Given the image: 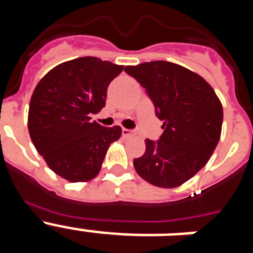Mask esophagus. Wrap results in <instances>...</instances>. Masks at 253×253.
I'll return each instance as SVG.
<instances>
[{"label": "esophagus", "instance_id": "esophagus-1", "mask_svg": "<svg viewBox=\"0 0 253 253\" xmlns=\"http://www.w3.org/2000/svg\"><path fill=\"white\" fill-rule=\"evenodd\" d=\"M133 135V131L130 130V129H123V137L125 138H129Z\"/></svg>", "mask_w": 253, "mask_h": 253}]
</instances>
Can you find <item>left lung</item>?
Masks as SVG:
<instances>
[{
    "mask_svg": "<svg viewBox=\"0 0 253 253\" xmlns=\"http://www.w3.org/2000/svg\"><path fill=\"white\" fill-rule=\"evenodd\" d=\"M125 72L146 88L163 122L160 140L146 139L134 169L154 186H180L211 157L222 133V102L202 76L176 63L146 62L125 67Z\"/></svg>",
    "mask_w": 253,
    "mask_h": 253,
    "instance_id": "obj_1",
    "label": "left lung"
}]
</instances>
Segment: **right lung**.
Here are the masks:
<instances>
[{"label": "right lung", "instance_id": "1", "mask_svg": "<svg viewBox=\"0 0 253 253\" xmlns=\"http://www.w3.org/2000/svg\"><path fill=\"white\" fill-rule=\"evenodd\" d=\"M124 69L96 57L58 64L31 95L28 128L33 144L49 169L71 182L99 175L120 126L105 128L91 120L105 106L107 86Z\"/></svg>", "mask_w": 253, "mask_h": 253}]
</instances>
